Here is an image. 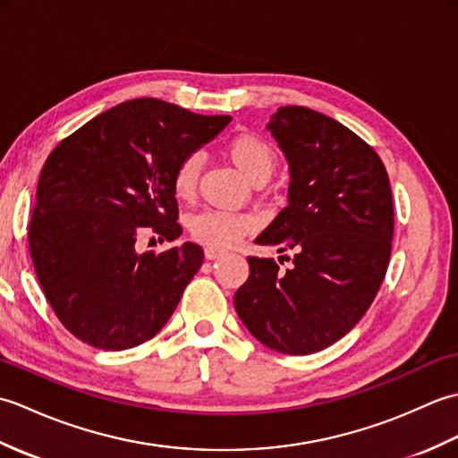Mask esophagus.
Segmentation results:
<instances>
[{"instance_id":"1","label":"esophagus","mask_w":458,"mask_h":458,"mask_svg":"<svg viewBox=\"0 0 458 458\" xmlns=\"http://www.w3.org/2000/svg\"><path fill=\"white\" fill-rule=\"evenodd\" d=\"M204 256H207V259H218L224 256V250H218V248H204Z\"/></svg>"}]
</instances>
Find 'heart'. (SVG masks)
<instances>
[{
	"label": "heart",
	"instance_id": "b5f03b06",
	"mask_svg": "<svg viewBox=\"0 0 458 458\" xmlns=\"http://www.w3.org/2000/svg\"><path fill=\"white\" fill-rule=\"evenodd\" d=\"M228 159L246 174L251 182H267L277 169V151L254 133L234 135L226 143ZM202 157L191 153L173 173V189L179 199H191L199 187ZM256 228V220L248 214L224 210H204L189 220V230L194 240L212 248H230Z\"/></svg>",
	"mask_w": 458,
	"mask_h": 458
}]
</instances>
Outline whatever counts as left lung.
<instances>
[{
  "mask_svg": "<svg viewBox=\"0 0 458 458\" xmlns=\"http://www.w3.org/2000/svg\"><path fill=\"white\" fill-rule=\"evenodd\" d=\"M267 130L291 181L287 207L256 244L293 250V258L287 271L248 258L234 307L261 344L313 354L350 333L382 285L394 238L390 179L377 153L325 114L284 106Z\"/></svg>",
  "mask_w": 458,
  "mask_h": 458,
  "instance_id": "left-lung-1",
  "label": "left lung"
}]
</instances>
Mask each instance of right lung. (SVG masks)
<instances>
[{
  "label": "right lung",
  "instance_id": "1",
  "mask_svg": "<svg viewBox=\"0 0 458 458\" xmlns=\"http://www.w3.org/2000/svg\"><path fill=\"white\" fill-rule=\"evenodd\" d=\"M230 120L138 98L96 115L48 155L29 248L47 301L82 343L125 350L167 325L202 248L184 242L140 254L135 246L151 232L181 236L173 173Z\"/></svg>",
  "mask_w": 458,
  "mask_h": 458
}]
</instances>
